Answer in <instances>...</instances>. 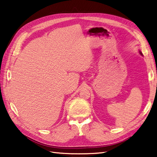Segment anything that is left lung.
Masks as SVG:
<instances>
[{"instance_id": "left-lung-1", "label": "left lung", "mask_w": 157, "mask_h": 157, "mask_svg": "<svg viewBox=\"0 0 157 157\" xmlns=\"http://www.w3.org/2000/svg\"><path fill=\"white\" fill-rule=\"evenodd\" d=\"M139 52H140V55H142V56H143V54H142V52H140V51H139Z\"/></svg>"}]
</instances>
